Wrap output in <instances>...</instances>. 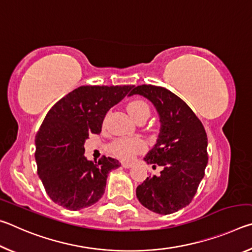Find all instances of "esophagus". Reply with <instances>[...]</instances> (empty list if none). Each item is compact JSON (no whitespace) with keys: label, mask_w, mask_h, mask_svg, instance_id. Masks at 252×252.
Wrapping results in <instances>:
<instances>
[{"label":"esophagus","mask_w":252,"mask_h":252,"mask_svg":"<svg viewBox=\"0 0 252 252\" xmlns=\"http://www.w3.org/2000/svg\"><path fill=\"white\" fill-rule=\"evenodd\" d=\"M132 165H133V164H132L131 162H122V167H123V168H126V169H129V168H131Z\"/></svg>","instance_id":"1"}]
</instances>
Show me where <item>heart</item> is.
I'll use <instances>...</instances> for the list:
<instances>
[{
	"instance_id": "heart-1",
	"label": "heart",
	"mask_w": 252,
	"mask_h": 252,
	"mask_svg": "<svg viewBox=\"0 0 252 252\" xmlns=\"http://www.w3.org/2000/svg\"><path fill=\"white\" fill-rule=\"evenodd\" d=\"M127 113L135 121L141 119H148L150 116V106L142 100H133L126 105ZM146 149V144L140 139H118L110 144V152L120 159L129 160L135 153L141 152Z\"/></svg>"
}]
</instances>
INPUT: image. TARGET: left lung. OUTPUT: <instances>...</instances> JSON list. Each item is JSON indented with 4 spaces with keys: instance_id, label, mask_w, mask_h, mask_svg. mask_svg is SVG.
Here are the masks:
<instances>
[{
    "instance_id": "obj_1",
    "label": "left lung",
    "mask_w": 252,
    "mask_h": 252,
    "mask_svg": "<svg viewBox=\"0 0 252 252\" xmlns=\"http://www.w3.org/2000/svg\"><path fill=\"white\" fill-rule=\"evenodd\" d=\"M151 101L160 117V133L144 161L160 165V176H149L136 188L143 207L170 215L193 199L208 163V138L201 121L185 101L168 89L151 84L133 87L129 95Z\"/></svg>"
}]
</instances>
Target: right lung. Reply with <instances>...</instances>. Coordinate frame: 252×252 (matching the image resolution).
Here are the masks:
<instances>
[{"label": "right lung", "mask_w": 252, "mask_h": 252, "mask_svg": "<svg viewBox=\"0 0 252 252\" xmlns=\"http://www.w3.org/2000/svg\"><path fill=\"white\" fill-rule=\"evenodd\" d=\"M134 85H83L58 101L35 136L37 174L53 202L67 210L88 208L102 198L106 178L120 162L110 157L89 161L84 142L99 134L104 117Z\"/></svg>", "instance_id": "right-lung-1"}]
</instances>
